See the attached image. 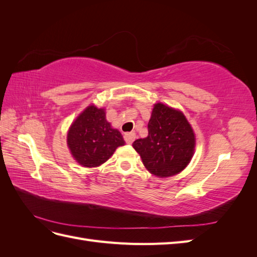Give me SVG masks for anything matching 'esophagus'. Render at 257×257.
Masks as SVG:
<instances>
[{
	"label": "esophagus",
	"mask_w": 257,
	"mask_h": 257,
	"mask_svg": "<svg viewBox=\"0 0 257 257\" xmlns=\"http://www.w3.org/2000/svg\"><path fill=\"white\" fill-rule=\"evenodd\" d=\"M135 138H136V134L134 133V132H132V133L124 134V141H125V143L128 144V145L133 143L135 141Z\"/></svg>",
	"instance_id": "1"
}]
</instances>
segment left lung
Returning <instances> with one entry per match:
<instances>
[{
    "instance_id": "left-lung-1",
    "label": "left lung",
    "mask_w": 257,
    "mask_h": 257,
    "mask_svg": "<svg viewBox=\"0 0 257 257\" xmlns=\"http://www.w3.org/2000/svg\"><path fill=\"white\" fill-rule=\"evenodd\" d=\"M133 147L152 175L172 177L182 172L191 162L195 135L180 110L158 103L148 123V136L137 139Z\"/></svg>"
}]
</instances>
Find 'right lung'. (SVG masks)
<instances>
[{"label": "right lung", "mask_w": 257, "mask_h": 257, "mask_svg": "<svg viewBox=\"0 0 257 257\" xmlns=\"http://www.w3.org/2000/svg\"><path fill=\"white\" fill-rule=\"evenodd\" d=\"M125 142L120 132L106 120L104 108L88 106L72 123L67 146L73 158L83 167H97Z\"/></svg>", "instance_id": "right-lung-1"}]
</instances>
